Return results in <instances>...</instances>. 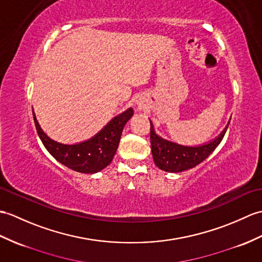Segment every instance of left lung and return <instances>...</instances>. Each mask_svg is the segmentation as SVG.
<instances>
[{
  "instance_id": "8db88e82",
  "label": "left lung",
  "mask_w": 262,
  "mask_h": 262,
  "mask_svg": "<svg viewBox=\"0 0 262 262\" xmlns=\"http://www.w3.org/2000/svg\"><path fill=\"white\" fill-rule=\"evenodd\" d=\"M228 127L213 142L198 147L182 146L157 136L150 124V146L153 160L160 169L169 173H179L202 163L221 143Z\"/></svg>"
}]
</instances>
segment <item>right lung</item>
<instances>
[{
	"mask_svg": "<svg viewBox=\"0 0 262 262\" xmlns=\"http://www.w3.org/2000/svg\"><path fill=\"white\" fill-rule=\"evenodd\" d=\"M133 114L134 111L129 108L109 121L89 141L76 145H64L52 141L41 129L34 113L33 119L42 144L54 159L72 171L93 174L101 171L113 161L118 148L121 133Z\"/></svg>",
	"mask_w": 262,
	"mask_h": 262,
	"instance_id": "1",
	"label": "right lung"
}]
</instances>
